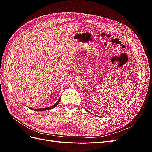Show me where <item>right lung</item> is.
Instances as JSON below:
<instances>
[{
	"mask_svg": "<svg viewBox=\"0 0 152 152\" xmlns=\"http://www.w3.org/2000/svg\"><path fill=\"white\" fill-rule=\"evenodd\" d=\"M60 99H61V97L59 98V99H58V102L54 104L53 105L50 106V107H45V108H39V109H34V108H31V110H34V111H45V110H50V109H53L54 108H55L56 107V106L58 104V103H59V102H60Z\"/></svg>",
	"mask_w": 152,
	"mask_h": 152,
	"instance_id": "add662e5",
	"label": "right lung"
}]
</instances>
